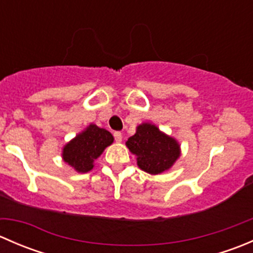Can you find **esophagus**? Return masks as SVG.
<instances>
[{"instance_id":"obj_1","label":"esophagus","mask_w":253,"mask_h":253,"mask_svg":"<svg viewBox=\"0 0 253 253\" xmlns=\"http://www.w3.org/2000/svg\"><path fill=\"white\" fill-rule=\"evenodd\" d=\"M114 137H115V141H116L117 143L122 142V138H124V136H122L121 132H115Z\"/></svg>"}]
</instances>
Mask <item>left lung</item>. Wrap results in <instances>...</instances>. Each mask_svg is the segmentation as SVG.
I'll list each match as a JSON object with an SVG mask.
<instances>
[{
	"instance_id": "1",
	"label": "left lung",
	"mask_w": 253,
	"mask_h": 253,
	"mask_svg": "<svg viewBox=\"0 0 253 253\" xmlns=\"http://www.w3.org/2000/svg\"><path fill=\"white\" fill-rule=\"evenodd\" d=\"M126 145L137 157V165L152 175L169 170L181 154L180 144L175 138L148 122L137 127L136 133L129 137Z\"/></svg>"
}]
</instances>
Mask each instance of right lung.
Here are the masks:
<instances>
[{
	"mask_svg": "<svg viewBox=\"0 0 253 253\" xmlns=\"http://www.w3.org/2000/svg\"><path fill=\"white\" fill-rule=\"evenodd\" d=\"M114 142L109 131L90 124L62 149V159L77 172H88L94 168V160Z\"/></svg>",
	"mask_w": 253,
	"mask_h": 253,
	"instance_id": "1",
	"label": "right lung"
}]
</instances>
